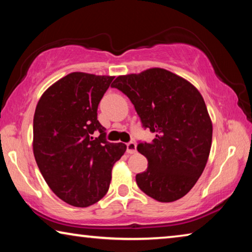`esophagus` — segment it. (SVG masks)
<instances>
[{"mask_svg":"<svg viewBox=\"0 0 252 252\" xmlns=\"http://www.w3.org/2000/svg\"><path fill=\"white\" fill-rule=\"evenodd\" d=\"M135 151H137V145H135V143L132 141L127 142L126 143V153L131 155V154H134Z\"/></svg>","mask_w":252,"mask_h":252,"instance_id":"esophagus-1","label":"esophagus"}]
</instances>
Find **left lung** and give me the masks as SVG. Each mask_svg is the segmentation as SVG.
<instances>
[{
	"label": "left lung",
	"instance_id": "8db88e82",
	"mask_svg": "<svg viewBox=\"0 0 252 252\" xmlns=\"http://www.w3.org/2000/svg\"><path fill=\"white\" fill-rule=\"evenodd\" d=\"M134 105L142 126L156 133L137 149L148 159L135 176L143 193L158 202L177 201L204 170L212 145V121L196 87L162 68L119 76L111 85Z\"/></svg>",
	"mask_w": 252,
	"mask_h": 252
}]
</instances>
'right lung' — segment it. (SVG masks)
Segmentation results:
<instances>
[{
  "instance_id": "1",
  "label": "right lung",
  "mask_w": 252,
  "mask_h": 252,
  "mask_svg": "<svg viewBox=\"0 0 252 252\" xmlns=\"http://www.w3.org/2000/svg\"><path fill=\"white\" fill-rule=\"evenodd\" d=\"M113 78L70 73L53 84L35 107V161L50 189L69 205L86 207L104 196L112 167L126 150L125 143L106 141L97 120L98 103Z\"/></svg>"
}]
</instances>
